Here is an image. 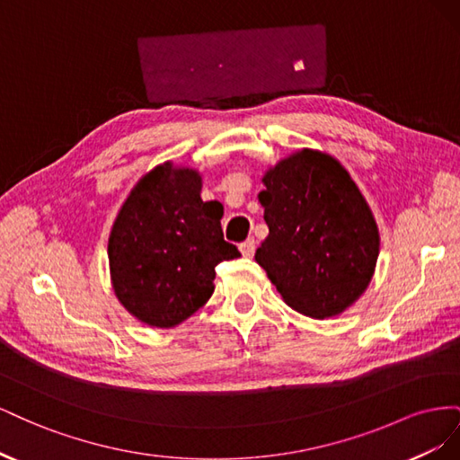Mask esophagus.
<instances>
[{"mask_svg":"<svg viewBox=\"0 0 460 460\" xmlns=\"http://www.w3.org/2000/svg\"><path fill=\"white\" fill-rule=\"evenodd\" d=\"M240 252H242L243 257H253V253H255V240H253V238L245 240V242L240 245Z\"/></svg>","mask_w":460,"mask_h":460,"instance_id":"obj_1","label":"esophagus"}]
</instances>
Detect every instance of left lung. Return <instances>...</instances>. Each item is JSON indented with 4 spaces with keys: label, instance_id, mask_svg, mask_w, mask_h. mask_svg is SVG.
<instances>
[{
    "label": "left lung",
    "instance_id": "1",
    "mask_svg": "<svg viewBox=\"0 0 460 460\" xmlns=\"http://www.w3.org/2000/svg\"><path fill=\"white\" fill-rule=\"evenodd\" d=\"M269 235L255 261L291 309L324 320L365 294L380 253L370 207L345 166L303 147L262 176Z\"/></svg>",
    "mask_w": 460,
    "mask_h": 460
}]
</instances>
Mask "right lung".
Masks as SVG:
<instances>
[{"mask_svg": "<svg viewBox=\"0 0 460 460\" xmlns=\"http://www.w3.org/2000/svg\"><path fill=\"white\" fill-rule=\"evenodd\" d=\"M201 186L196 169L157 164L137 180L111 228V284L147 326L182 324L213 296L217 264L240 257L222 238L225 208L203 201Z\"/></svg>", "mask_w": 460, "mask_h": 460, "instance_id": "add662e5", "label": "right lung"}]
</instances>
